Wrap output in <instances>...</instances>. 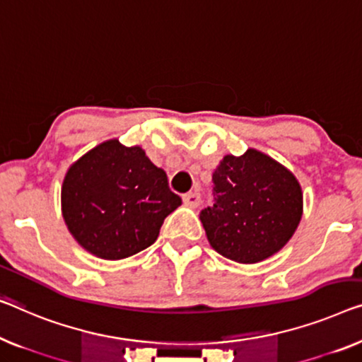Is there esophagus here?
<instances>
[{
  "instance_id": "obj_1",
  "label": "esophagus",
  "mask_w": 362,
  "mask_h": 362,
  "mask_svg": "<svg viewBox=\"0 0 362 362\" xmlns=\"http://www.w3.org/2000/svg\"><path fill=\"white\" fill-rule=\"evenodd\" d=\"M182 198H183V204L188 208H197L199 204V193H197V192L185 193Z\"/></svg>"
}]
</instances>
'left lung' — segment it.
<instances>
[{"instance_id":"obj_1","label":"left lung","mask_w":362,"mask_h":362,"mask_svg":"<svg viewBox=\"0 0 362 362\" xmlns=\"http://www.w3.org/2000/svg\"><path fill=\"white\" fill-rule=\"evenodd\" d=\"M213 206L199 219L208 242L237 263H258L288 244L300 223L299 180L262 151L226 154L213 172Z\"/></svg>"}]
</instances>
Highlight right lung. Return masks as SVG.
<instances>
[{
  "label": "right lung",
  "mask_w": 362,
  "mask_h": 362,
  "mask_svg": "<svg viewBox=\"0 0 362 362\" xmlns=\"http://www.w3.org/2000/svg\"><path fill=\"white\" fill-rule=\"evenodd\" d=\"M182 199L141 146L117 138L97 144L69 165L62 214L74 240L102 260H123L148 249Z\"/></svg>",
  "instance_id": "add662e5"
}]
</instances>
